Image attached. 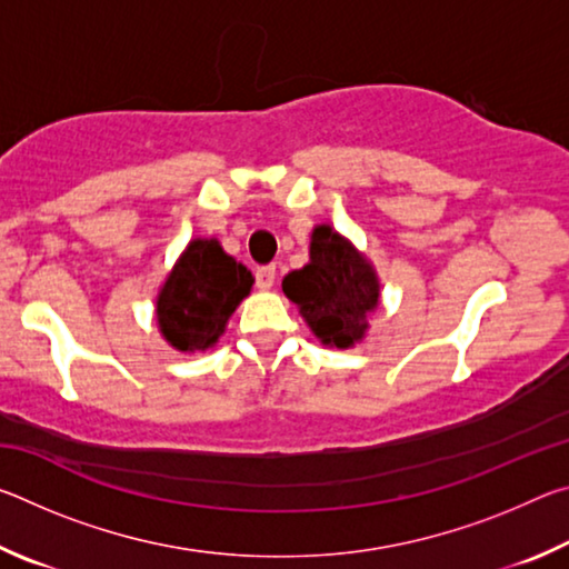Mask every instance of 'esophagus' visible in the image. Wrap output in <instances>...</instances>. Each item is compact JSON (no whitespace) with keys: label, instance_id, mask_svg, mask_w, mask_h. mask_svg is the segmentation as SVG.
Wrapping results in <instances>:
<instances>
[{"label":"esophagus","instance_id":"1","mask_svg":"<svg viewBox=\"0 0 569 569\" xmlns=\"http://www.w3.org/2000/svg\"><path fill=\"white\" fill-rule=\"evenodd\" d=\"M276 283V266H261L256 271V286L261 288V291H271Z\"/></svg>","mask_w":569,"mask_h":569}]
</instances>
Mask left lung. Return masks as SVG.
Segmentation results:
<instances>
[{
    "instance_id": "obj_1",
    "label": "left lung",
    "mask_w": 569,
    "mask_h": 569,
    "mask_svg": "<svg viewBox=\"0 0 569 569\" xmlns=\"http://www.w3.org/2000/svg\"><path fill=\"white\" fill-rule=\"evenodd\" d=\"M283 293L329 349L361 343L369 333V316L381 303L377 268L349 238L326 223L311 230L308 263L283 278Z\"/></svg>"
}]
</instances>
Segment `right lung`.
Returning a JSON list of instances; mask_svg holds the SVG:
<instances>
[{"instance_id": "right-lung-1", "label": "right lung", "mask_w": 569, "mask_h": 569, "mask_svg": "<svg viewBox=\"0 0 569 569\" xmlns=\"http://www.w3.org/2000/svg\"><path fill=\"white\" fill-rule=\"evenodd\" d=\"M253 283V273L228 256L218 238H192L158 288L162 339L180 353L213 349Z\"/></svg>"}]
</instances>
